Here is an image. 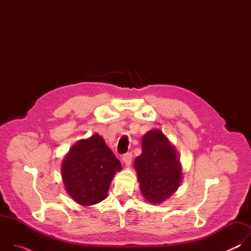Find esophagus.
<instances>
[{
  "instance_id": "esophagus-1",
  "label": "esophagus",
  "mask_w": 251,
  "mask_h": 251,
  "mask_svg": "<svg viewBox=\"0 0 251 251\" xmlns=\"http://www.w3.org/2000/svg\"><path fill=\"white\" fill-rule=\"evenodd\" d=\"M122 161H123V163H124V165H125L126 167H130V165H131V163H132V154H131V153L125 154V155L123 156Z\"/></svg>"
}]
</instances>
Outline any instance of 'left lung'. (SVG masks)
I'll use <instances>...</instances> for the list:
<instances>
[{
    "instance_id": "left-lung-1",
    "label": "left lung",
    "mask_w": 251,
    "mask_h": 251,
    "mask_svg": "<svg viewBox=\"0 0 251 251\" xmlns=\"http://www.w3.org/2000/svg\"><path fill=\"white\" fill-rule=\"evenodd\" d=\"M140 191L147 201L160 204L180 187L183 168L175 146L160 129L142 138V154L134 161Z\"/></svg>"
}]
</instances>
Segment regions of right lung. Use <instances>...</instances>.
<instances>
[{
	"label": "right lung",
	"instance_id": "1",
	"mask_svg": "<svg viewBox=\"0 0 251 251\" xmlns=\"http://www.w3.org/2000/svg\"><path fill=\"white\" fill-rule=\"evenodd\" d=\"M121 170L120 161L96 133L69 149L61 164V176L68 196L82 206H90L105 200Z\"/></svg>",
	"mask_w": 251,
	"mask_h": 251
}]
</instances>
